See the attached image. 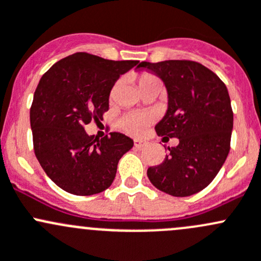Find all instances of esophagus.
<instances>
[{
  "instance_id": "esophagus-1",
  "label": "esophagus",
  "mask_w": 261,
  "mask_h": 261,
  "mask_svg": "<svg viewBox=\"0 0 261 261\" xmlns=\"http://www.w3.org/2000/svg\"><path fill=\"white\" fill-rule=\"evenodd\" d=\"M147 146H148V143H147L146 141H143V139H134V147H136V148L141 149Z\"/></svg>"
}]
</instances>
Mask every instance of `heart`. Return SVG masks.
Masks as SVG:
<instances>
[{"instance_id":"b5f03b06","label":"heart","mask_w":261,"mask_h":261,"mask_svg":"<svg viewBox=\"0 0 261 261\" xmlns=\"http://www.w3.org/2000/svg\"><path fill=\"white\" fill-rule=\"evenodd\" d=\"M154 79V76L150 74H143L139 77V84L147 82V80ZM153 122V115L150 113L144 112H130L125 114L120 120V127L123 130L132 136H139L147 129V127Z\"/></svg>"}]
</instances>
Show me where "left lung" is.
Returning a JSON list of instances; mask_svg holds the SVG:
<instances>
[{
	"label": "left lung",
	"mask_w": 261,
	"mask_h": 261,
	"mask_svg": "<svg viewBox=\"0 0 261 261\" xmlns=\"http://www.w3.org/2000/svg\"><path fill=\"white\" fill-rule=\"evenodd\" d=\"M138 68L160 76L168 93L167 112L155 132L179 141L147 176L171 196L195 195L211 184L229 154L233 113L226 85L196 61H142Z\"/></svg>",
	"instance_id": "1"
}]
</instances>
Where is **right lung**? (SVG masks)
Returning <instances> with one entry per match:
<instances>
[{
	"label": "right lung",
	"mask_w": 261,
	"mask_h": 261,
	"mask_svg": "<svg viewBox=\"0 0 261 261\" xmlns=\"http://www.w3.org/2000/svg\"><path fill=\"white\" fill-rule=\"evenodd\" d=\"M138 63L76 53L54 64L40 79L30 109L34 150L60 189L89 196L112 185L118 162L133 141L118 132L99 139L84 125L103 119L115 82Z\"/></svg>",
	"instance_id": "right-lung-1"
}]
</instances>
